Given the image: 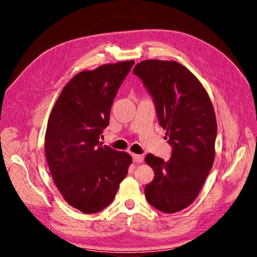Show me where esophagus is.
<instances>
[{"label":"esophagus","instance_id":"obj_1","mask_svg":"<svg viewBox=\"0 0 257 257\" xmlns=\"http://www.w3.org/2000/svg\"><path fill=\"white\" fill-rule=\"evenodd\" d=\"M132 158H133V161L135 163H143L144 162V157L141 154H132Z\"/></svg>","mask_w":257,"mask_h":257}]
</instances>
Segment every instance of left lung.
I'll return each instance as SVG.
<instances>
[{
  "mask_svg": "<svg viewBox=\"0 0 257 257\" xmlns=\"http://www.w3.org/2000/svg\"><path fill=\"white\" fill-rule=\"evenodd\" d=\"M133 72L152 95L173 146L168 161L147 154L154 179L145 195L160 211L179 212L198 196L213 165L217 126L211 99L196 76L176 61L145 60Z\"/></svg>",
  "mask_w": 257,
  "mask_h": 257,
  "instance_id": "8db88e82",
  "label": "left lung"
}]
</instances>
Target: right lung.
<instances>
[{
  "instance_id": "1",
  "label": "right lung",
  "mask_w": 257,
  "mask_h": 257,
  "mask_svg": "<svg viewBox=\"0 0 257 257\" xmlns=\"http://www.w3.org/2000/svg\"><path fill=\"white\" fill-rule=\"evenodd\" d=\"M135 61L103 64L69 80L54 104L45 154L54 183L68 205L95 213L113 200L132 157L102 146L114 96Z\"/></svg>"
}]
</instances>
